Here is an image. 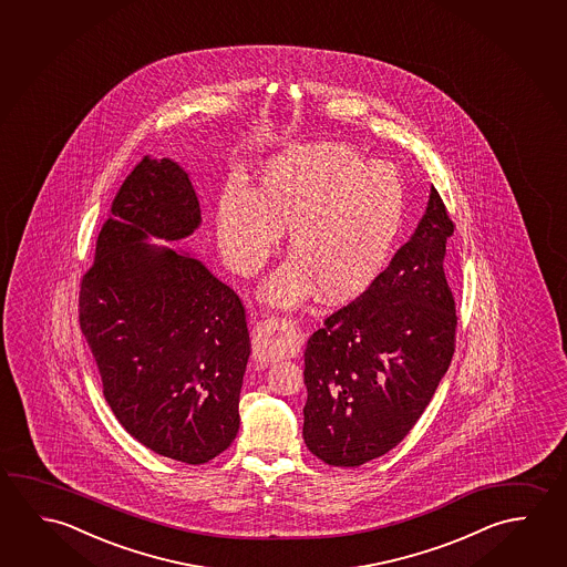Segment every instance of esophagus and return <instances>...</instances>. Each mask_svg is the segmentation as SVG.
I'll use <instances>...</instances> for the list:
<instances>
[{
  "instance_id": "obj_1",
  "label": "esophagus",
  "mask_w": 567,
  "mask_h": 567,
  "mask_svg": "<svg viewBox=\"0 0 567 567\" xmlns=\"http://www.w3.org/2000/svg\"><path fill=\"white\" fill-rule=\"evenodd\" d=\"M300 334L290 320H269L252 338V355L260 363L277 362L300 352Z\"/></svg>"
}]
</instances>
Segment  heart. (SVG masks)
I'll return each instance as SVG.
<instances>
[{
    "label": "heart",
    "mask_w": 567,
    "mask_h": 567,
    "mask_svg": "<svg viewBox=\"0 0 567 567\" xmlns=\"http://www.w3.org/2000/svg\"><path fill=\"white\" fill-rule=\"evenodd\" d=\"M408 212V186L390 162H368L348 144L282 150L259 169L255 186L225 187L215 237L229 269L255 277L280 235L295 252L260 290L270 307L315 297L348 300L385 269Z\"/></svg>",
    "instance_id": "1"
}]
</instances>
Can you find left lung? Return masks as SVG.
I'll list each match as a JSON object with an SVG mask.
<instances>
[{
	"label": "left lung",
	"instance_id": "obj_1",
	"mask_svg": "<svg viewBox=\"0 0 567 567\" xmlns=\"http://www.w3.org/2000/svg\"><path fill=\"white\" fill-rule=\"evenodd\" d=\"M455 225L431 187L425 214L390 267L326 318L305 352L302 436L332 466H360L400 445L455 352L445 251Z\"/></svg>",
	"mask_w": 567,
	"mask_h": 567
}]
</instances>
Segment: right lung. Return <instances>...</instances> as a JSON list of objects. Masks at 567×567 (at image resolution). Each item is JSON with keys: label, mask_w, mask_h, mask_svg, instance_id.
<instances>
[{"label": "right lung", "mask_w": 567, "mask_h": 567, "mask_svg": "<svg viewBox=\"0 0 567 567\" xmlns=\"http://www.w3.org/2000/svg\"><path fill=\"white\" fill-rule=\"evenodd\" d=\"M202 225L176 159L140 162L112 202L81 282V328L122 427L179 463L204 464L239 431L251 343L231 288L182 241Z\"/></svg>", "instance_id": "1"}]
</instances>
